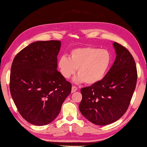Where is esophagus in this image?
Instances as JSON below:
<instances>
[{
    "mask_svg": "<svg viewBox=\"0 0 147 147\" xmlns=\"http://www.w3.org/2000/svg\"><path fill=\"white\" fill-rule=\"evenodd\" d=\"M77 90H78V88L76 86H72V91H71V92L73 93V92H74L75 91H77Z\"/></svg>",
    "mask_w": 147,
    "mask_h": 147,
    "instance_id": "esophagus-1",
    "label": "esophagus"
}]
</instances>
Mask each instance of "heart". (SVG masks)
I'll return each mask as SVG.
<instances>
[{
	"mask_svg": "<svg viewBox=\"0 0 147 147\" xmlns=\"http://www.w3.org/2000/svg\"><path fill=\"white\" fill-rule=\"evenodd\" d=\"M112 63V55L106 50L96 47L78 48L70 52V57L61 56L58 68L63 77L69 78L78 69L77 82L93 84L101 81Z\"/></svg>",
	"mask_w": 147,
	"mask_h": 147,
	"instance_id": "b5f03b06",
	"label": "heart"
}]
</instances>
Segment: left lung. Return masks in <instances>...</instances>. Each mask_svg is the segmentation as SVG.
<instances>
[{
  "label": "left lung",
  "mask_w": 147,
  "mask_h": 147,
  "mask_svg": "<svg viewBox=\"0 0 147 147\" xmlns=\"http://www.w3.org/2000/svg\"><path fill=\"white\" fill-rule=\"evenodd\" d=\"M117 56L113 65L99 82L81 90V113L96 125H107L125 113L136 86L135 61L127 49L113 42Z\"/></svg>",
  "instance_id": "1"
}]
</instances>
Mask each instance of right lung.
Instances as JSON below:
<instances>
[{"label": "right lung", "instance_id": "1", "mask_svg": "<svg viewBox=\"0 0 147 147\" xmlns=\"http://www.w3.org/2000/svg\"><path fill=\"white\" fill-rule=\"evenodd\" d=\"M61 42L37 41L13 61L10 90L19 113L36 126L50 123L59 115L72 84L57 70Z\"/></svg>", "mask_w": 147, "mask_h": 147}]
</instances>
